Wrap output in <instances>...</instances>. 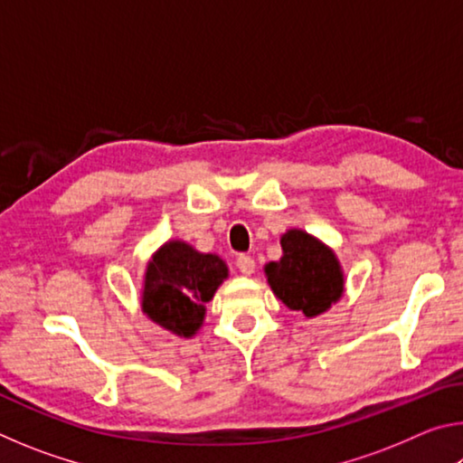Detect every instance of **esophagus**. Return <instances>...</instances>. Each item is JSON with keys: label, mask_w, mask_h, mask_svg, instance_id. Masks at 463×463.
<instances>
[{"label": "esophagus", "mask_w": 463, "mask_h": 463, "mask_svg": "<svg viewBox=\"0 0 463 463\" xmlns=\"http://www.w3.org/2000/svg\"><path fill=\"white\" fill-rule=\"evenodd\" d=\"M237 268H239L242 276H250V273L255 271V260H253V257H249V255H241L237 260Z\"/></svg>", "instance_id": "1"}]
</instances>
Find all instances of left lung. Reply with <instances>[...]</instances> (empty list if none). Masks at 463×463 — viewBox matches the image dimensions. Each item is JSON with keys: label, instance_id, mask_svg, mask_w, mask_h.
Returning a JSON list of instances; mask_svg holds the SVG:
<instances>
[{"label": "left lung", "instance_id": "obj_1", "mask_svg": "<svg viewBox=\"0 0 463 463\" xmlns=\"http://www.w3.org/2000/svg\"><path fill=\"white\" fill-rule=\"evenodd\" d=\"M281 257L265 263V278L271 292L289 310L315 318L341 300L345 273L339 257L302 229H289L279 239Z\"/></svg>", "mask_w": 463, "mask_h": 463}]
</instances>
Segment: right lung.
Returning a JSON list of instances; mask_svg holds the SVG:
<instances>
[{
  "label": "right lung",
  "mask_w": 463,
  "mask_h": 463,
  "mask_svg": "<svg viewBox=\"0 0 463 463\" xmlns=\"http://www.w3.org/2000/svg\"><path fill=\"white\" fill-rule=\"evenodd\" d=\"M229 278V268L216 253H200L185 241L171 239L146 261L140 308L145 317L184 339L200 331L206 304Z\"/></svg>",
  "instance_id": "obj_1"
}]
</instances>
